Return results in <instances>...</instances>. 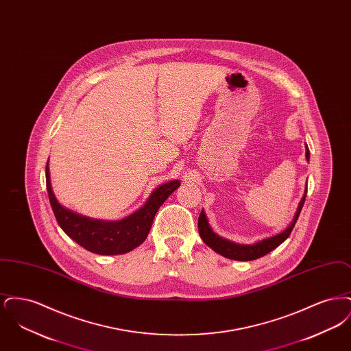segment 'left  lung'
I'll use <instances>...</instances> for the list:
<instances>
[{"mask_svg": "<svg viewBox=\"0 0 351 351\" xmlns=\"http://www.w3.org/2000/svg\"><path fill=\"white\" fill-rule=\"evenodd\" d=\"M305 158L306 160H309V149L308 146H305ZM306 197V188L304 192V196L301 199L299 208L296 210V215L292 219L291 225L283 230L282 233L276 234L274 237H269L266 239H262L254 245H239L232 241H228L222 237H219L215 233L209 225V221L206 218V215L204 210H201L200 217H199V233H200L201 239L205 242V245H208L212 250L216 251L218 254H221L225 258L234 259V261H254L258 259L261 256H265L268 252L276 249L279 245H282L284 241L289 237V234L292 232V229L295 228V223L298 221V218L300 216L302 205L305 202Z\"/></svg>", "mask_w": 351, "mask_h": 351, "instance_id": "obj_1", "label": "left lung"}]
</instances>
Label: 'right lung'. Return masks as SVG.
I'll return each mask as SVG.
<instances>
[{
    "label": "right lung",
    "instance_id": "add662e5",
    "mask_svg": "<svg viewBox=\"0 0 351 351\" xmlns=\"http://www.w3.org/2000/svg\"><path fill=\"white\" fill-rule=\"evenodd\" d=\"M46 185L55 218L69 238L90 252L118 255L134 250L145 242L158 209L167 200L168 196L180 186V180L159 185L142 208L118 221L85 217L62 206L52 192L49 160L46 166Z\"/></svg>",
    "mask_w": 351,
    "mask_h": 351
}]
</instances>
